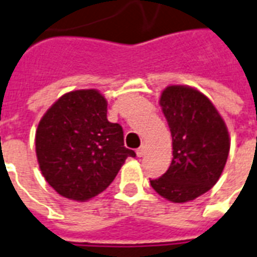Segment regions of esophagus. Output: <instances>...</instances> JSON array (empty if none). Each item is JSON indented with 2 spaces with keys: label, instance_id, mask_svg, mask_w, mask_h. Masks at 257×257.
Wrapping results in <instances>:
<instances>
[{
  "label": "esophagus",
  "instance_id": "1",
  "mask_svg": "<svg viewBox=\"0 0 257 257\" xmlns=\"http://www.w3.org/2000/svg\"><path fill=\"white\" fill-rule=\"evenodd\" d=\"M145 152H147V147H145V145H141V147L137 149V152H136V153H137V156H139V157H144V156H145Z\"/></svg>",
  "mask_w": 257,
  "mask_h": 257
}]
</instances>
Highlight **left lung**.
I'll list each match as a JSON object with an SVG mask.
<instances>
[{
  "mask_svg": "<svg viewBox=\"0 0 257 257\" xmlns=\"http://www.w3.org/2000/svg\"><path fill=\"white\" fill-rule=\"evenodd\" d=\"M160 105L172 133L173 160L150 185L170 202L193 201L218 182L230 152L228 131L211 101L191 87L170 85Z\"/></svg>",
  "mask_w": 257,
  "mask_h": 257,
  "instance_id": "left-lung-1",
  "label": "left lung"
}]
</instances>
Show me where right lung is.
<instances>
[{"mask_svg":"<svg viewBox=\"0 0 257 257\" xmlns=\"http://www.w3.org/2000/svg\"><path fill=\"white\" fill-rule=\"evenodd\" d=\"M39 168L60 195L84 202L109 186L133 150L124 147L120 124L107 118V100L96 89L63 95L35 133Z\"/></svg>","mask_w":257,"mask_h":257,"instance_id":"right-lung-1","label":"right lung"}]
</instances>
